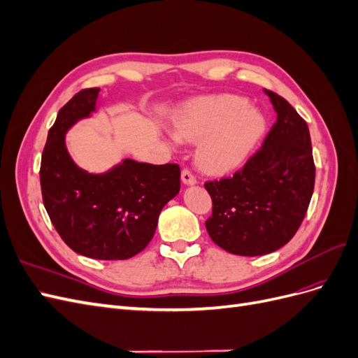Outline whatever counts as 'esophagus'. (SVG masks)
Masks as SVG:
<instances>
[{
  "mask_svg": "<svg viewBox=\"0 0 358 358\" xmlns=\"http://www.w3.org/2000/svg\"><path fill=\"white\" fill-rule=\"evenodd\" d=\"M182 182L185 183V185H196L197 179H196V176H194L189 170L185 169V170H182Z\"/></svg>",
  "mask_w": 358,
  "mask_h": 358,
  "instance_id": "obj_1",
  "label": "esophagus"
}]
</instances>
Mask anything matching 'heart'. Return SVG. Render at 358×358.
<instances>
[{"label": "heart", "mask_w": 358, "mask_h": 358, "mask_svg": "<svg viewBox=\"0 0 358 358\" xmlns=\"http://www.w3.org/2000/svg\"><path fill=\"white\" fill-rule=\"evenodd\" d=\"M179 140L196 143L197 162L210 173L241 167L266 129L264 116L234 95H215L182 106L173 121Z\"/></svg>", "instance_id": "b5f03b06"}]
</instances>
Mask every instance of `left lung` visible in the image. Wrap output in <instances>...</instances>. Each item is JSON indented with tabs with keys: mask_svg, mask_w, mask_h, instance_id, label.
Instances as JSON below:
<instances>
[{
	"mask_svg": "<svg viewBox=\"0 0 358 358\" xmlns=\"http://www.w3.org/2000/svg\"><path fill=\"white\" fill-rule=\"evenodd\" d=\"M278 115L262 149L231 178L206 182L210 239L227 252L257 257L276 251L296 234L315 185L310 134L294 107L264 90Z\"/></svg>",
	"mask_w": 358,
	"mask_h": 358,
	"instance_id": "1",
	"label": "left lung"
}]
</instances>
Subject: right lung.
I'll return each mask as SVG.
<instances>
[{"mask_svg":"<svg viewBox=\"0 0 358 358\" xmlns=\"http://www.w3.org/2000/svg\"><path fill=\"white\" fill-rule=\"evenodd\" d=\"M100 88L83 90L59 110L41 155L43 203L62 241L95 259H127L152 239L162 208L178 196V164L122 159L104 173L80 169L69 154L66 134L96 112Z\"/></svg>","mask_w":358,"mask_h":358,"instance_id":"1","label":"right lung"}]
</instances>
